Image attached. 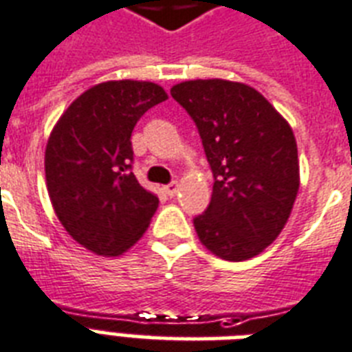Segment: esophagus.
<instances>
[{"instance_id":"1","label":"esophagus","mask_w":352,"mask_h":352,"mask_svg":"<svg viewBox=\"0 0 352 352\" xmlns=\"http://www.w3.org/2000/svg\"><path fill=\"white\" fill-rule=\"evenodd\" d=\"M163 189H165V192H167L168 196H174L178 192V182H170V184L165 185Z\"/></svg>"}]
</instances>
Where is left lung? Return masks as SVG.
Returning <instances> with one entry per match:
<instances>
[{
  "label": "left lung",
  "mask_w": 352,
  "mask_h": 352,
  "mask_svg": "<svg viewBox=\"0 0 352 352\" xmlns=\"http://www.w3.org/2000/svg\"><path fill=\"white\" fill-rule=\"evenodd\" d=\"M170 95L195 121L213 195L195 230L226 261H248L279 236L299 190L298 145L290 124L258 94L222 78L185 80Z\"/></svg>",
  "instance_id": "1"
}]
</instances>
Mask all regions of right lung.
Here are the masks:
<instances>
[{"instance_id":"right-lung-1","label":"right lung","mask_w":352,"mask_h":352,"mask_svg":"<svg viewBox=\"0 0 352 352\" xmlns=\"http://www.w3.org/2000/svg\"><path fill=\"white\" fill-rule=\"evenodd\" d=\"M162 86L110 80L84 91L54 124L45 146V182L65 231L89 252L117 257L143 236L156 195L132 173V130Z\"/></svg>"}]
</instances>
